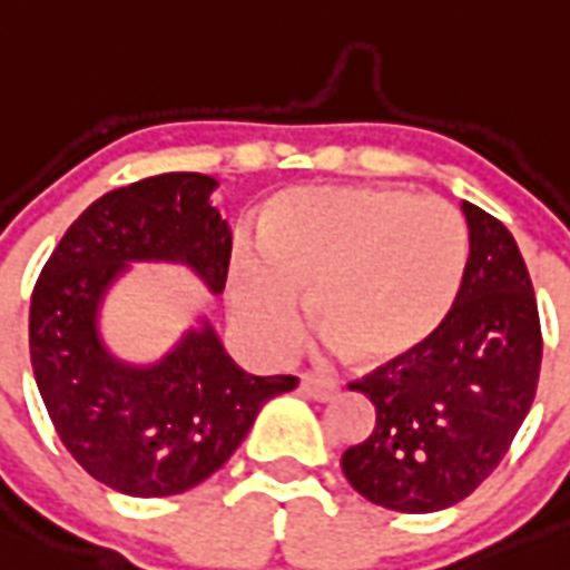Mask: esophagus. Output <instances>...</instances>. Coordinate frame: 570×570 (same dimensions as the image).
<instances>
[{
	"instance_id": "obj_1",
	"label": "esophagus",
	"mask_w": 570,
	"mask_h": 570,
	"mask_svg": "<svg viewBox=\"0 0 570 570\" xmlns=\"http://www.w3.org/2000/svg\"><path fill=\"white\" fill-rule=\"evenodd\" d=\"M301 393L315 399V402H333L335 395H338V384L333 379H324V375H309L306 373L301 379Z\"/></svg>"
}]
</instances>
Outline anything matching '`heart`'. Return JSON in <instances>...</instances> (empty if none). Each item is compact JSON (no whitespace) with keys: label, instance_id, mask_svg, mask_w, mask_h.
I'll list each match as a JSON object with an SVG mask.
<instances>
[{"label":"heart","instance_id":"b5f03b06","mask_svg":"<svg viewBox=\"0 0 570 570\" xmlns=\"http://www.w3.org/2000/svg\"><path fill=\"white\" fill-rule=\"evenodd\" d=\"M257 255L232 272V313L269 353L313 324L361 364H395L439 335L456 309L470 232L456 206L381 186L289 191L272 203Z\"/></svg>","mask_w":570,"mask_h":570}]
</instances>
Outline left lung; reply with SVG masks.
<instances>
[{
	"label": "left lung",
	"instance_id": "8db88e82",
	"mask_svg": "<svg viewBox=\"0 0 570 570\" xmlns=\"http://www.w3.org/2000/svg\"><path fill=\"white\" fill-rule=\"evenodd\" d=\"M470 261L448 324L410 358L350 390L375 404V428L341 468L370 502L433 513L491 476L531 410L542 364L537 295L513 235L462 200Z\"/></svg>",
	"mask_w": 570,
	"mask_h": 570
}]
</instances>
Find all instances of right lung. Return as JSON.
<instances>
[{
    "mask_svg": "<svg viewBox=\"0 0 570 570\" xmlns=\"http://www.w3.org/2000/svg\"><path fill=\"white\" fill-rule=\"evenodd\" d=\"M217 183L168 171L94 200L62 235L31 295V367L59 442L97 482L128 497H175L209 479L244 442L257 410L298 387L295 375H249L209 321L151 367L114 358L97 313L128 261L186 264L224 292L232 232L209 195Z\"/></svg>",
    "mask_w": 570,
    "mask_h": 570,
    "instance_id": "add662e5",
    "label": "right lung"
}]
</instances>
